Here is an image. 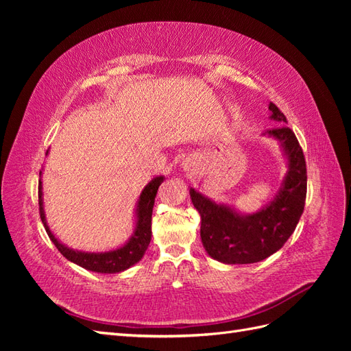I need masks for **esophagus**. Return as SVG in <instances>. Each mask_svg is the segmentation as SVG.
Segmentation results:
<instances>
[{
  "label": "esophagus",
  "instance_id": "1",
  "mask_svg": "<svg viewBox=\"0 0 351 351\" xmlns=\"http://www.w3.org/2000/svg\"><path fill=\"white\" fill-rule=\"evenodd\" d=\"M183 168L186 169V171H193V162L190 161V159H186V161L183 162Z\"/></svg>",
  "mask_w": 351,
  "mask_h": 351
}]
</instances>
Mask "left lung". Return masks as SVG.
I'll return each instance as SVG.
<instances>
[{"instance_id": "left-lung-1", "label": "left lung", "mask_w": 351, "mask_h": 351, "mask_svg": "<svg viewBox=\"0 0 351 351\" xmlns=\"http://www.w3.org/2000/svg\"><path fill=\"white\" fill-rule=\"evenodd\" d=\"M269 119L278 125L263 136L278 141L287 158V174L278 193L254 214H240L234 208L190 189L193 206L200 215V239L210 258L227 265L254 263L278 252L299 222L306 200V161L302 147L285 115L269 102Z\"/></svg>"}]
</instances>
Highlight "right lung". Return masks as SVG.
<instances>
[{"label": "right lung", "mask_w": 351, "mask_h": 351, "mask_svg": "<svg viewBox=\"0 0 351 351\" xmlns=\"http://www.w3.org/2000/svg\"><path fill=\"white\" fill-rule=\"evenodd\" d=\"M48 155V151H47ZM42 171L39 173V176ZM164 182V177L159 176L155 177L152 182L147 183L142 193L139 196L136 205V226L132 237L127 240L125 244L121 247L108 250V252H82L74 250L71 247H67L66 244H62L49 230L45 218L44 210V199H42V182L39 180V214L40 219L44 222V227L48 232L51 241L56 244V247L60 250V253L69 259L70 262L79 265V267L99 274H117L123 272L133 267L134 263L139 262L143 254L149 246L151 236H152V209L155 204V196L158 192V187Z\"/></svg>", "instance_id": "right-lung-1"}]
</instances>
